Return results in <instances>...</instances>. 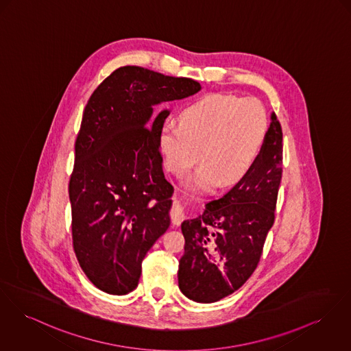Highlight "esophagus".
<instances>
[{"mask_svg": "<svg viewBox=\"0 0 351 351\" xmlns=\"http://www.w3.org/2000/svg\"><path fill=\"white\" fill-rule=\"evenodd\" d=\"M184 217V204L180 202H175L171 210V221L173 226H179Z\"/></svg>", "mask_w": 351, "mask_h": 351, "instance_id": "obj_1", "label": "esophagus"}]
</instances>
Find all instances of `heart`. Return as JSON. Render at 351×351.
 I'll use <instances>...</instances> for the list:
<instances>
[{
    "label": "heart",
    "instance_id": "heart-1",
    "mask_svg": "<svg viewBox=\"0 0 351 351\" xmlns=\"http://www.w3.org/2000/svg\"><path fill=\"white\" fill-rule=\"evenodd\" d=\"M180 123H165L159 148L165 167L183 176L192 192H211L221 184L241 182L258 162L269 132V117L261 101L230 93H210L191 103L180 113Z\"/></svg>",
    "mask_w": 351,
    "mask_h": 351
}]
</instances>
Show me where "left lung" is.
I'll use <instances>...</instances> for the list:
<instances>
[{"instance_id": "left-lung-1", "label": "left lung", "mask_w": 351, "mask_h": 351, "mask_svg": "<svg viewBox=\"0 0 351 351\" xmlns=\"http://www.w3.org/2000/svg\"><path fill=\"white\" fill-rule=\"evenodd\" d=\"M283 134L275 113L263 151L252 169L221 197L184 220V255L179 289L186 297L213 303L241 289L256 269L275 220L282 180Z\"/></svg>"}]
</instances>
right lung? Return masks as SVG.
Listing matches in <instances>:
<instances>
[{
  "instance_id": "1",
  "label": "right lung",
  "mask_w": 351,
  "mask_h": 351,
  "mask_svg": "<svg viewBox=\"0 0 351 351\" xmlns=\"http://www.w3.org/2000/svg\"><path fill=\"white\" fill-rule=\"evenodd\" d=\"M200 88L128 65L112 72L85 106L69 180L72 239L84 274L104 293L135 290L144 256L171 223L173 187L159 148L169 110L151 120L154 106Z\"/></svg>"
}]
</instances>
